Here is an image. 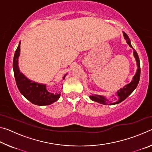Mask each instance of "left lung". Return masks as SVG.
<instances>
[{
  "label": "left lung",
  "mask_w": 152,
  "mask_h": 152,
  "mask_svg": "<svg viewBox=\"0 0 152 152\" xmlns=\"http://www.w3.org/2000/svg\"><path fill=\"white\" fill-rule=\"evenodd\" d=\"M123 33V36H124L125 39L127 42V44L130 46L131 48H133V56H134V58L136 60V62H137V70L135 74L133 76L132 81L130 82L129 84H127L125 86H123L122 88H121L119 91H117V96H119V99L118 101L115 102H113V103H110L109 100H107L106 98L103 96H101V95H98V94H94L92 95V96H90V99H91L92 101L99 102V103H101L102 104H117L120 103L121 102H122L125 100L129 96V95L132 93L133 91L136 88L137 84L139 83V81H140V59H139V56L137 55V53L136 52V51L134 50V48L132 47V44H131V41L129 38L128 35L126 34L125 32Z\"/></svg>",
  "instance_id": "8db88e82"
}]
</instances>
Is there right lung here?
Wrapping results in <instances>:
<instances>
[{
  "label": "right lung",
  "mask_w": 152,
  "mask_h": 152,
  "mask_svg": "<svg viewBox=\"0 0 152 152\" xmlns=\"http://www.w3.org/2000/svg\"><path fill=\"white\" fill-rule=\"evenodd\" d=\"M20 42H19L15 51L12 63L15 81L19 91L27 100L34 104L43 106L50 105L57 101L60 96V92H51L48 91L46 88L45 84L37 83L30 80L20 72L18 66V59L20 50ZM66 76V74L64 76L63 80L65 78Z\"/></svg>",
  "instance_id": "obj_1"
}]
</instances>
